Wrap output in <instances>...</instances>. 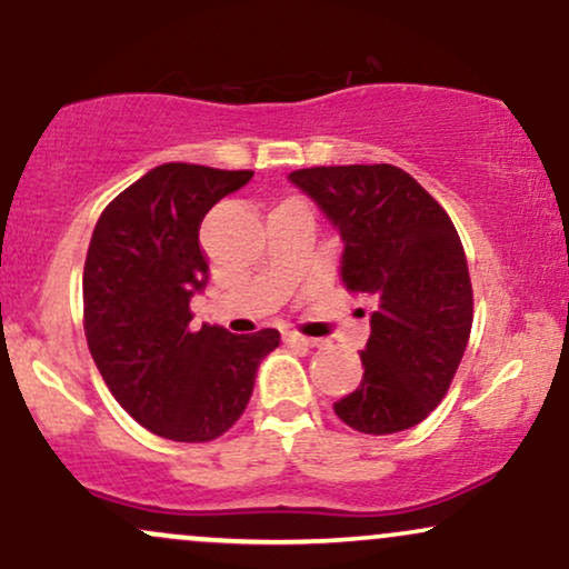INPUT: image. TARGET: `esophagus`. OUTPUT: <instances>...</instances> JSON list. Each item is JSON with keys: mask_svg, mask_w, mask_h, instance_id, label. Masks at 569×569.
Here are the masks:
<instances>
[{"mask_svg": "<svg viewBox=\"0 0 569 569\" xmlns=\"http://www.w3.org/2000/svg\"><path fill=\"white\" fill-rule=\"evenodd\" d=\"M283 339H286V342H291V345H307V348H318V339L299 335V331H286Z\"/></svg>", "mask_w": 569, "mask_h": 569, "instance_id": "1", "label": "esophagus"}]
</instances>
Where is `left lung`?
<instances>
[{"label":"left lung","instance_id":"8db88e82","mask_svg":"<svg viewBox=\"0 0 569 569\" xmlns=\"http://www.w3.org/2000/svg\"><path fill=\"white\" fill-rule=\"evenodd\" d=\"M289 179L339 230L342 280L375 302L363 380L335 403L345 426L388 436L441 403L473 323V289L452 219L401 168L318 166Z\"/></svg>","mask_w":569,"mask_h":569}]
</instances>
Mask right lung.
<instances>
[{
    "mask_svg": "<svg viewBox=\"0 0 569 569\" xmlns=\"http://www.w3.org/2000/svg\"><path fill=\"white\" fill-rule=\"evenodd\" d=\"M251 176L166 162L96 221L82 276L90 356L120 407L162 439L200 443L227 433L280 342L276 329H194L189 310L208 278L200 221Z\"/></svg>",
    "mask_w": 569,
    "mask_h": 569,
    "instance_id": "obj_1",
    "label": "right lung"
}]
</instances>
